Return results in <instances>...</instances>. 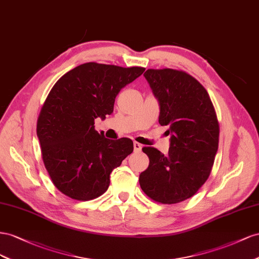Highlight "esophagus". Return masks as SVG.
Returning <instances> with one entry per match:
<instances>
[{
	"mask_svg": "<svg viewBox=\"0 0 259 259\" xmlns=\"http://www.w3.org/2000/svg\"><path fill=\"white\" fill-rule=\"evenodd\" d=\"M134 149H135V152H140V151H141V149H142V145L140 144V143H138V142H135L134 143Z\"/></svg>",
	"mask_w": 259,
	"mask_h": 259,
	"instance_id": "1",
	"label": "esophagus"
}]
</instances>
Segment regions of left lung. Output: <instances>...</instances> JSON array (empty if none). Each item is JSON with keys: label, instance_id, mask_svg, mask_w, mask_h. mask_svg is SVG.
<instances>
[{"label": "left lung", "instance_id": "1", "mask_svg": "<svg viewBox=\"0 0 259 259\" xmlns=\"http://www.w3.org/2000/svg\"><path fill=\"white\" fill-rule=\"evenodd\" d=\"M144 77L159 103L158 122L168 125L171 137L166 155L142 149L150 165L140 175V187L155 202L180 203L210 175L219 141L217 115L206 89L186 71L147 69Z\"/></svg>", "mask_w": 259, "mask_h": 259}]
</instances>
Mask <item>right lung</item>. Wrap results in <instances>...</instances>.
Wrapping results in <instances>:
<instances>
[{"instance_id":"1","label":"right lung","mask_w":259,"mask_h":259,"mask_svg":"<svg viewBox=\"0 0 259 259\" xmlns=\"http://www.w3.org/2000/svg\"><path fill=\"white\" fill-rule=\"evenodd\" d=\"M143 67L85 63L57 80L36 122L42 159L63 194L78 201L101 196L114 169L134 151L128 138L109 140L94 129L95 118L114 110L117 94Z\"/></svg>"}]
</instances>
